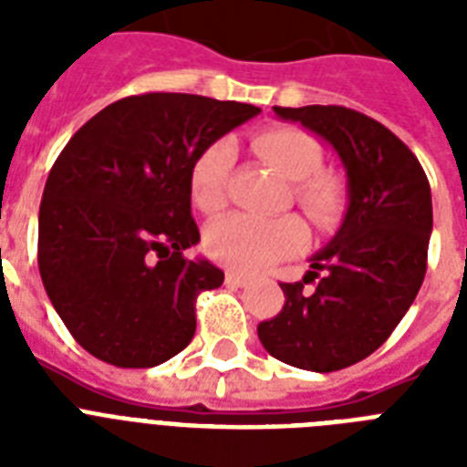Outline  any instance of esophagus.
Returning a JSON list of instances; mask_svg holds the SVG:
<instances>
[{
	"label": "esophagus",
	"mask_w": 467,
	"mask_h": 467,
	"mask_svg": "<svg viewBox=\"0 0 467 467\" xmlns=\"http://www.w3.org/2000/svg\"><path fill=\"white\" fill-rule=\"evenodd\" d=\"M225 284L234 285V288H244V285L249 284V278L244 276V274H237V271H227Z\"/></svg>",
	"instance_id": "esophagus-1"
}]
</instances>
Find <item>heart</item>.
Returning a JSON list of instances; mask_svg holds the SVG:
<instances>
[{
    "label": "heart",
    "mask_w": 467,
    "mask_h": 467,
    "mask_svg": "<svg viewBox=\"0 0 467 467\" xmlns=\"http://www.w3.org/2000/svg\"><path fill=\"white\" fill-rule=\"evenodd\" d=\"M254 150L278 174L293 182V198L317 227H332L344 213L347 191L322 171V150L300 128H266L254 135ZM234 161L233 140H215L193 160L189 171L191 201L198 211L218 213L225 205V183ZM306 244V227L296 218L225 215L205 230V249L218 264L242 274H262L271 264L296 254Z\"/></svg>",
    "instance_id": "1"
}]
</instances>
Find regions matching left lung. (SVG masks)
<instances>
[{"label": "left lung", "mask_w": 467, "mask_h": 467, "mask_svg": "<svg viewBox=\"0 0 467 467\" xmlns=\"http://www.w3.org/2000/svg\"><path fill=\"white\" fill-rule=\"evenodd\" d=\"M329 142L347 171L348 208L298 284H281L284 310L256 334L274 358L332 373L370 356L405 317L427 274L431 189L412 150L383 123L344 106H274ZM317 280L312 294L302 291Z\"/></svg>", "instance_id": "1"}]
</instances>
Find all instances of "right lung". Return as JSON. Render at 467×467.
<instances>
[{
  "label": "right lung",
  "mask_w": 467,
  "mask_h": 467,
  "mask_svg": "<svg viewBox=\"0 0 467 467\" xmlns=\"http://www.w3.org/2000/svg\"><path fill=\"white\" fill-rule=\"evenodd\" d=\"M259 109L196 94L120 99L87 120L47 174L38 269L77 344L120 368L189 347L196 296L223 285L191 218V164Z\"/></svg>",
  "instance_id": "obj_1"
}]
</instances>
